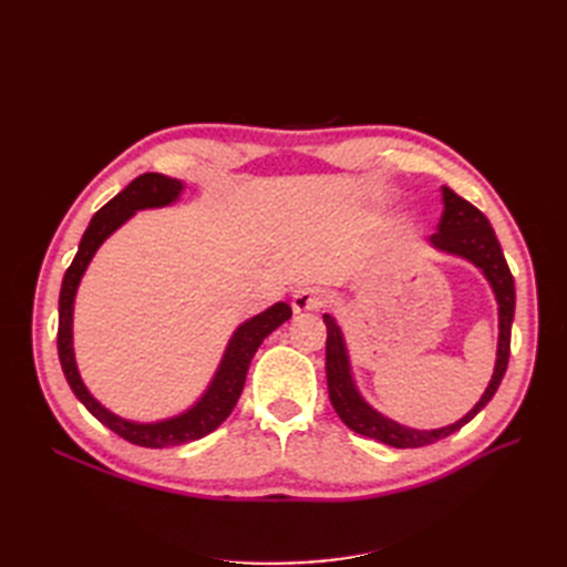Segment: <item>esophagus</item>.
<instances>
[{
    "instance_id": "obj_1",
    "label": "esophagus",
    "mask_w": 567,
    "mask_h": 567,
    "mask_svg": "<svg viewBox=\"0 0 567 567\" xmlns=\"http://www.w3.org/2000/svg\"><path fill=\"white\" fill-rule=\"evenodd\" d=\"M323 298L317 288L312 286H302L293 290V298H290V307H293L296 315H305V312H317L321 310Z\"/></svg>"
}]
</instances>
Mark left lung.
Returning a JSON list of instances; mask_svg holds the SVG:
<instances>
[{"label":"left lung","instance_id":"1","mask_svg":"<svg viewBox=\"0 0 567 567\" xmlns=\"http://www.w3.org/2000/svg\"><path fill=\"white\" fill-rule=\"evenodd\" d=\"M442 203H444V210L440 217L437 231L431 236V246L442 252L458 255L463 260L473 262L477 269H483L485 279L489 281L496 296V305H499V346H496V364H494L492 381L483 398H480V402L468 411L466 416L458 419L452 425L437 427V431H416V427H406L398 421L379 414V411L364 402V398L359 394L354 385L350 357H348L346 340H342L340 326L331 315H323L326 381H329V398L336 414L350 427V431L371 440H379L383 444H390L394 450L425 447V444H433L437 440H444L447 435L456 433L458 427L466 425L477 411H483L485 404L494 398V392L499 388L508 367L511 323H513V310H516V286H513V274L506 265L502 246L496 241L489 219L466 198L456 196L450 186H442Z\"/></svg>","mask_w":567,"mask_h":567}]
</instances>
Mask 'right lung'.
Masks as SVG:
<instances>
[{"label": "right lung", "instance_id": "right-lung-1", "mask_svg": "<svg viewBox=\"0 0 567 567\" xmlns=\"http://www.w3.org/2000/svg\"><path fill=\"white\" fill-rule=\"evenodd\" d=\"M182 188L184 184L179 179L165 177L158 173H146L136 177L134 182H130L123 192H120L115 198H111L104 208L92 217L90 227L80 241L75 260L65 271L63 284H61V296H59L56 346H59V359H61V369L65 373L68 385H71L75 398L87 406V411L94 419H99L106 427H111V431L117 433L123 440L140 444V447H151V450L177 447V444L200 440L208 433H213L219 423H225L227 416L231 414V409L236 406L238 398H241L250 359L255 357L257 348L262 346V340L271 331H277L279 326L293 315L290 312V305L277 302L262 315H255L252 319L238 326L229 340L225 357H221L213 383L203 392V398L179 416L165 419L158 423H134V421L115 416L113 411H109L104 404H99L92 398V392L80 379L75 354H73V302H75L82 274L92 262L99 246L104 244L117 227H123L136 210L163 208V205L175 203L182 194Z\"/></svg>", "mask_w": 567, "mask_h": 567}]
</instances>
